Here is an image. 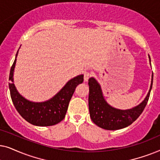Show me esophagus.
<instances>
[{"instance_id": "esophagus-1", "label": "esophagus", "mask_w": 160, "mask_h": 160, "mask_svg": "<svg viewBox=\"0 0 160 160\" xmlns=\"http://www.w3.org/2000/svg\"><path fill=\"white\" fill-rule=\"evenodd\" d=\"M92 73L91 72H89V71H85L84 72V78L85 82H87V81H88L89 78L92 76Z\"/></svg>"}]
</instances>
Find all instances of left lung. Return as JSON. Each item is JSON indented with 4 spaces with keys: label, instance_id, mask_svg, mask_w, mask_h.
<instances>
[{
    "label": "left lung",
    "instance_id": "1",
    "mask_svg": "<svg viewBox=\"0 0 160 160\" xmlns=\"http://www.w3.org/2000/svg\"><path fill=\"white\" fill-rule=\"evenodd\" d=\"M151 63L150 57L148 56ZM153 84V73L150 89L146 97L138 106L128 110L113 108L104 99L100 84L94 78L89 79V110L91 119L100 128L116 130L126 128L135 122L143 112L147 104Z\"/></svg>",
    "mask_w": 160,
    "mask_h": 160
}]
</instances>
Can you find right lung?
<instances>
[{"label":"right lung","instance_id":"add662e5","mask_svg":"<svg viewBox=\"0 0 160 160\" xmlns=\"http://www.w3.org/2000/svg\"><path fill=\"white\" fill-rule=\"evenodd\" d=\"M18 52L19 49L11 68L10 82L8 84L11 98L15 108L22 117L33 125L47 127L58 124L65 118L70 100L77 85L82 84L84 81V75H78L68 81L56 95L47 101L42 102L29 101L19 94L13 83V75Z\"/></svg>","mask_w":160,"mask_h":160}]
</instances>
